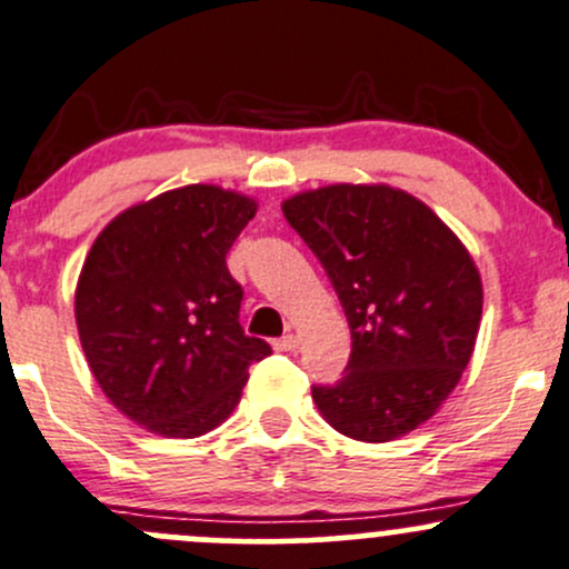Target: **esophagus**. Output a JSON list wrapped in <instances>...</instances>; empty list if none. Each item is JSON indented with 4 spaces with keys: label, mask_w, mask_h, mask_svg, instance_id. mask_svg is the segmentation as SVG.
Masks as SVG:
<instances>
[{
    "label": "esophagus",
    "mask_w": 569,
    "mask_h": 569,
    "mask_svg": "<svg viewBox=\"0 0 569 569\" xmlns=\"http://www.w3.org/2000/svg\"><path fill=\"white\" fill-rule=\"evenodd\" d=\"M274 351H280V353L297 351V335H283L280 340H274Z\"/></svg>",
    "instance_id": "34e87169"
}]
</instances>
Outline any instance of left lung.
Returning <instances> with one entry per match:
<instances>
[{
  "label": "left lung",
  "mask_w": 569,
  "mask_h": 569,
  "mask_svg": "<svg viewBox=\"0 0 569 569\" xmlns=\"http://www.w3.org/2000/svg\"><path fill=\"white\" fill-rule=\"evenodd\" d=\"M283 216L332 280L351 359L313 402L337 432L386 442L437 413L470 365L483 313L472 256L421 199L335 183L286 199Z\"/></svg>",
  "instance_id": "obj_1"
}]
</instances>
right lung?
Listing matches in <instances>:
<instances>
[{"mask_svg": "<svg viewBox=\"0 0 569 569\" xmlns=\"http://www.w3.org/2000/svg\"><path fill=\"white\" fill-rule=\"evenodd\" d=\"M256 202L193 183L134 204L93 240L74 289L80 346L104 397L161 437H199L240 402L270 346L240 327L227 270Z\"/></svg>", "mask_w": 569, "mask_h": 569, "instance_id": "add662e5", "label": "right lung"}]
</instances>
